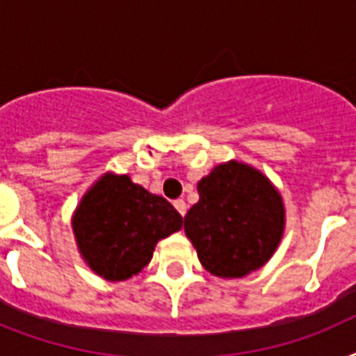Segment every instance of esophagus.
Returning <instances> with one entry per match:
<instances>
[{
  "label": "esophagus",
  "instance_id": "esophagus-1",
  "mask_svg": "<svg viewBox=\"0 0 356 356\" xmlns=\"http://www.w3.org/2000/svg\"><path fill=\"white\" fill-rule=\"evenodd\" d=\"M173 207L177 209V212L181 214V216H184V214H186V203H184V200H175L173 201Z\"/></svg>",
  "mask_w": 356,
  "mask_h": 356
}]
</instances>
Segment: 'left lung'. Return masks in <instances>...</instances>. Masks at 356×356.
Segmentation results:
<instances>
[{"instance_id":"8db88e82","label":"left lung","mask_w":356,"mask_h":356,"mask_svg":"<svg viewBox=\"0 0 356 356\" xmlns=\"http://www.w3.org/2000/svg\"><path fill=\"white\" fill-rule=\"evenodd\" d=\"M200 201L184 233L209 273L240 279L268 262L281 243L286 211L281 192L251 164L227 161L197 183Z\"/></svg>"}]
</instances>
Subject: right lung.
<instances>
[{
	"label": "right lung",
	"mask_w": 356,
	"mask_h": 356,
	"mask_svg": "<svg viewBox=\"0 0 356 356\" xmlns=\"http://www.w3.org/2000/svg\"><path fill=\"white\" fill-rule=\"evenodd\" d=\"M183 216L162 195L107 172L86 190L72 216L75 243L96 275L118 282L149 264L159 240L177 233Z\"/></svg>",
	"instance_id": "1"
}]
</instances>
